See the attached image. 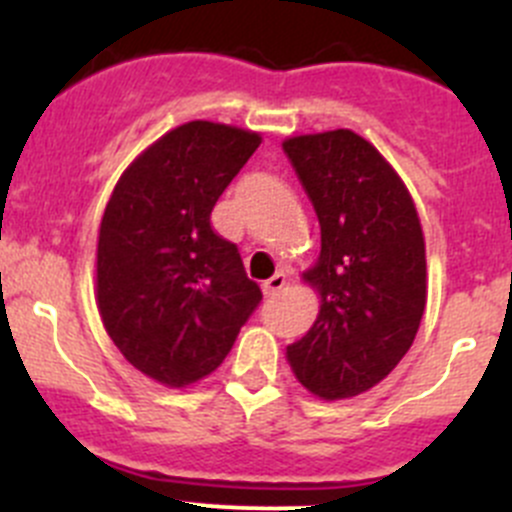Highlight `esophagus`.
Here are the masks:
<instances>
[{
    "label": "esophagus",
    "mask_w": 512,
    "mask_h": 512,
    "mask_svg": "<svg viewBox=\"0 0 512 512\" xmlns=\"http://www.w3.org/2000/svg\"><path fill=\"white\" fill-rule=\"evenodd\" d=\"M285 285H287L285 272H277V275H272L270 280H267L265 285H262V292H265L267 297H272V294H277V292H280V289H285Z\"/></svg>",
    "instance_id": "obj_1"
}]
</instances>
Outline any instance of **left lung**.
Segmentation results:
<instances>
[{"instance_id":"left-lung-1","label":"left lung","mask_w":512,"mask_h":512,"mask_svg":"<svg viewBox=\"0 0 512 512\" xmlns=\"http://www.w3.org/2000/svg\"><path fill=\"white\" fill-rule=\"evenodd\" d=\"M322 227L307 280L322 294L314 327L287 359L319 399H349L379 384L414 344L426 307V247L409 190L352 131L285 141Z\"/></svg>"}]
</instances>
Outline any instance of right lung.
Here are the masks:
<instances>
[{
    "label": "right lung",
    "instance_id": "1",
    "mask_svg": "<svg viewBox=\"0 0 512 512\" xmlns=\"http://www.w3.org/2000/svg\"><path fill=\"white\" fill-rule=\"evenodd\" d=\"M260 136L210 121L165 133L121 175L98 232L96 294L121 354L165 386L223 364L262 302L237 245L210 225Z\"/></svg>",
    "mask_w": 512,
    "mask_h": 512
}]
</instances>
